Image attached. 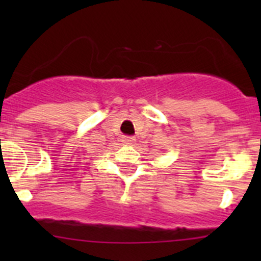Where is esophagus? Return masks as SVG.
<instances>
[{"label": "esophagus", "instance_id": "obj_1", "mask_svg": "<svg viewBox=\"0 0 261 261\" xmlns=\"http://www.w3.org/2000/svg\"><path fill=\"white\" fill-rule=\"evenodd\" d=\"M122 141L125 144H134L136 141V139L133 138V136H122Z\"/></svg>", "mask_w": 261, "mask_h": 261}]
</instances>
